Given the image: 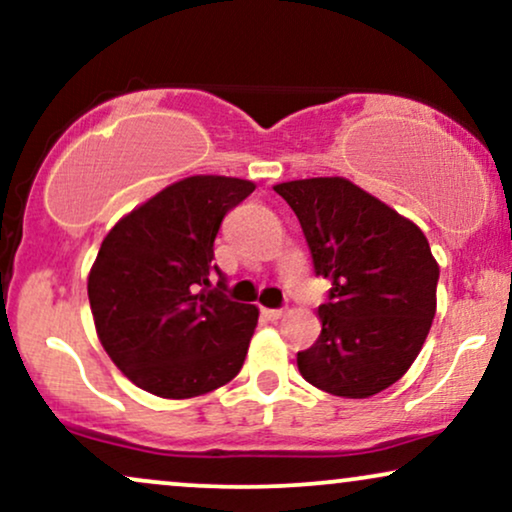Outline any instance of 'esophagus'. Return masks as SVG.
I'll list each match as a JSON object with an SVG mask.
<instances>
[{"label":"esophagus","mask_w":512,"mask_h":512,"mask_svg":"<svg viewBox=\"0 0 512 512\" xmlns=\"http://www.w3.org/2000/svg\"><path fill=\"white\" fill-rule=\"evenodd\" d=\"M262 315L267 317V320H279L281 315H284V310H274V308H262Z\"/></svg>","instance_id":"1"}]
</instances>
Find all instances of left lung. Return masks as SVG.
I'll return each instance as SVG.
<instances>
[{"label":"left lung","mask_w":512,"mask_h":512,"mask_svg":"<svg viewBox=\"0 0 512 512\" xmlns=\"http://www.w3.org/2000/svg\"><path fill=\"white\" fill-rule=\"evenodd\" d=\"M301 221L317 276L332 284L317 308L322 332L298 351L310 385L366 399L397 383L436 317L440 267L419 226L346 178L274 185Z\"/></svg>","instance_id":"left-lung-1"}]
</instances>
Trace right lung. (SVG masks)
Returning a JSON list of instances; mask_svg holds the SVG:
<instances>
[{
  "label": "right lung",
  "mask_w": 512,
  "mask_h": 512,
  "mask_svg": "<svg viewBox=\"0 0 512 512\" xmlns=\"http://www.w3.org/2000/svg\"><path fill=\"white\" fill-rule=\"evenodd\" d=\"M255 190L226 175H190L122 216L88 272L105 354L163 399L207 395L243 368L260 310L223 296L214 240L223 216Z\"/></svg>",
  "instance_id": "right-lung-1"
}]
</instances>
